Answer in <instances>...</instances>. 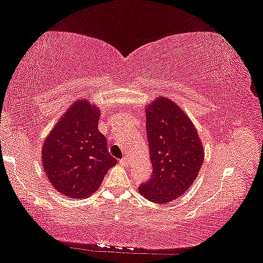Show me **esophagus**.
<instances>
[{"instance_id":"1","label":"esophagus","mask_w":263,"mask_h":263,"mask_svg":"<svg viewBox=\"0 0 263 263\" xmlns=\"http://www.w3.org/2000/svg\"><path fill=\"white\" fill-rule=\"evenodd\" d=\"M121 163L123 164V166H125V167H127L128 164H130V159H128L127 157H124L122 160H121Z\"/></svg>"}]
</instances>
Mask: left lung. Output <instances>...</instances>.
<instances>
[{"label": "left lung", "mask_w": 263, "mask_h": 263, "mask_svg": "<svg viewBox=\"0 0 263 263\" xmlns=\"http://www.w3.org/2000/svg\"><path fill=\"white\" fill-rule=\"evenodd\" d=\"M146 132L153 175L139 193L151 202L167 204L183 195L197 177L204 160L202 141L184 111L164 96L146 108Z\"/></svg>", "instance_id": "left-lung-1"}]
</instances>
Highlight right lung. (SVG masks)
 <instances>
[{
  "label": "right lung",
  "instance_id": "add662e5",
  "mask_svg": "<svg viewBox=\"0 0 263 263\" xmlns=\"http://www.w3.org/2000/svg\"><path fill=\"white\" fill-rule=\"evenodd\" d=\"M100 114L87 100L74 102L44 141L45 174L53 188L67 197H89L117 163L99 131Z\"/></svg>",
  "mask_w": 263,
  "mask_h": 263
}]
</instances>
